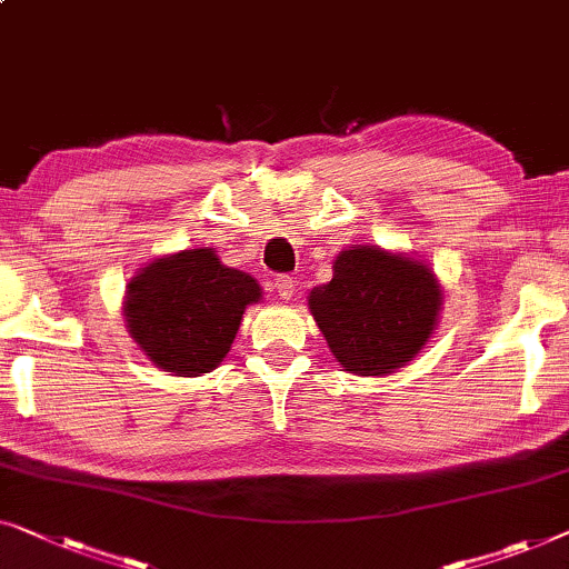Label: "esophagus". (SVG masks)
<instances>
[{
    "instance_id": "esophagus-1",
    "label": "esophagus",
    "mask_w": 569,
    "mask_h": 569,
    "mask_svg": "<svg viewBox=\"0 0 569 569\" xmlns=\"http://www.w3.org/2000/svg\"><path fill=\"white\" fill-rule=\"evenodd\" d=\"M274 292L279 295V300H292V295H295V282H292V277H287V274H282V277H277L274 279Z\"/></svg>"
}]
</instances>
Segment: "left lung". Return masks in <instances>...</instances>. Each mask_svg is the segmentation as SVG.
<instances>
[{"instance_id": "1", "label": "left lung", "mask_w": 569, "mask_h": 569, "mask_svg": "<svg viewBox=\"0 0 569 569\" xmlns=\"http://www.w3.org/2000/svg\"><path fill=\"white\" fill-rule=\"evenodd\" d=\"M308 305L346 372L382 377L406 367L431 339L441 287L423 261L349 246L333 261L331 282L312 287Z\"/></svg>"}]
</instances>
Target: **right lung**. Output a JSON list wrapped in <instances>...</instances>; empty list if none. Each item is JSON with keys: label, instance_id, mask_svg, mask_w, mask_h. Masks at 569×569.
Instances as JSON below:
<instances>
[{"label": "right lung", "instance_id": "add662e5", "mask_svg": "<svg viewBox=\"0 0 569 569\" xmlns=\"http://www.w3.org/2000/svg\"><path fill=\"white\" fill-rule=\"evenodd\" d=\"M261 287L246 271L220 264L218 253L189 249L161 257L128 282V333L163 372L200 377L226 359Z\"/></svg>", "mask_w": 569, "mask_h": 569}]
</instances>
